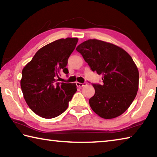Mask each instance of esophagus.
Listing matches in <instances>:
<instances>
[{
  "label": "esophagus",
  "mask_w": 157,
  "mask_h": 157,
  "mask_svg": "<svg viewBox=\"0 0 157 157\" xmlns=\"http://www.w3.org/2000/svg\"><path fill=\"white\" fill-rule=\"evenodd\" d=\"M76 85H77V86L79 87V88H80V87H82V86H85V85H86V82H84V83H79V82H76Z\"/></svg>",
  "instance_id": "1"
}]
</instances>
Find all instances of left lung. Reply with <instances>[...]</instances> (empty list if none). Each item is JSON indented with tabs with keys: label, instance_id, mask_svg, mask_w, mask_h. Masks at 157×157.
Wrapping results in <instances>:
<instances>
[{
	"label": "left lung",
	"instance_id": "1",
	"mask_svg": "<svg viewBox=\"0 0 157 157\" xmlns=\"http://www.w3.org/2000/svg\"><path fill=\"white\" fill-rule=\"evenodd\" d=\"M76 50L92 71L102 75V84H92L95 94L89 105L93 111L105 119L121 116L139 89V71L131 56L116 45L97 39L84 41Z\"/></svg>",
	"mask_w": 157,
	"mask_h": 157
}]
</instances>
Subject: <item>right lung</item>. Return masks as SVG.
Returning a JSON list of instances; mask_svg holds the SVG:
<instances>
[{
  "instance_id": "obj_1",
  "label": "right lung",
  "mask_w": 157,
  "mask_h": 157,
  "mask_svg": "<svg viewBox=\"0 0 157 157\" xmlns=\"http://www.w3.org/2000/svg\"><path fill=\"white\" fill-rule=\"evenodd\" d=\"M78 41V38H66L47 44L23 69V97L31 110L42 118H53L64 112L77 91L75 84L60 83L57 78L61 71L68 73L66 66Z\"/></svg>"
}]
</instances>
